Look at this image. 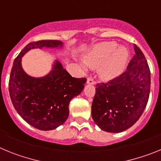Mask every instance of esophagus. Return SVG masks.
I'll use <instances>...</instances> for the list:
<instances>
[{"label": "esophagus", "instance_id": "34e87169", "mask_svg": "<svg viewBox=\"0 0 161 161\" xmlns=\"http://www.w3.org/2000/svg\"><path fill=\"white\" fill-rule=\"evenodd\" d=\"M87 84H89V85H94V80H93V78L88 77L87 78Z\"/></svg>", "mask_w": 161, "mask_h": 161}]
</instances>
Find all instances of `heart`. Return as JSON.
<instances>
[{
	"mask_svg": "<svg viewBox=\"0 0 161 161\" xmlns=\"http://www.w3.org/2000/svg\"><path fill=\"white\" fill-rule=\"evenodd\" d=\"M114 42L97 44L84 55V63L91 69H99L98 73L102 80H110L123 72L128 59V51L124 47H116Z\"/></svg>",
	"mask_w": 161,
	"mask_h": 161,
	"instance_id": "b5f03b06",
	"label": "heart"
}]
</instances>
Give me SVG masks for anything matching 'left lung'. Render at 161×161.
<instances>
[{"label": "left lung", "mask_w": 161, "mask_h": 161, "mask_svg": "<svg viewBox=\"0 0 161 161\" xmlns=\"http://www.w3.org/2000/svg\"><path fill=\"white\" fill-rule=\"evenodd\" d=\"M135 55L124 72L96 85L92 118L102 130L112 133L130 128L139 120L148 102L151 73L142 51L134 45Z\"/></svg>", "instance_id": "1"}]
</instances>
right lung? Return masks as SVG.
<instances>
[{"label": "right lung", "instance_id": "right-lung-1", "mask_svg": "<svg viewBox=\"0 0 161 161\" xmlns=\"http://www.w3.org/2000/svg\"><path fill=\"white\" fill-rule=\"evenodd\" d=\"M62 46L59 40L30 42L14 59L11 70L8 91L14 107L26 123L39 130H53L64 123L69 103L81 93L86 79L72 77L58 60L47 76L32 77L22 69V57L33 48Z\"/></svg>", "mask_w": 161, "mask_h": 161}]
</instances>
